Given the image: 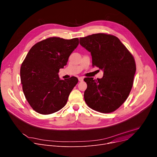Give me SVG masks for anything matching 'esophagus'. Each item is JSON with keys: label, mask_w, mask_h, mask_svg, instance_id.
<instances>
[{"label": "esophagus", "mask_w": 157, "mask_h": 157, "mask_svg": "<svg viewBox=\"0 0 157 157\" xmlns=\"http://www.w3.org/2000/svg\"><path fill=\"white\" fill-rule=\"evenodd\" d=\"M78 81H79V82H82V81L83 80V77H78Z\"/></svg>", "instance_id": "esophagus-1"}]
</instances>
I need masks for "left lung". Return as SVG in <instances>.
Here are the masks:
<instances>
[{"label": "left lung", "instance_id": "left-lung-1", "mask_svg": "<svg viewBox=\"0 0 157 157\" xmlns=\"http://www.w3.org/2000/svg\"><path fill=\"white\" fill-rule=\"evenodd\" d=\"M92 56V66L104 71L102 78H85L84 99L91 109L102 113L114 111L128 98L136 71L135 59L116 36L98 33L80 38Z\"/></svg>", "mask_w": 157, "mask_h": 157}]
</instances>
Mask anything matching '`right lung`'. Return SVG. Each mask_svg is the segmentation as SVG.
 Returning <instances> with one entry per match:
<instances>
[{
	"label": "right lung",
	"mask_w": 157,
	"mask_h": 157,
	"mask_svg": "<svg viewBox=\"0 0 157 157\" xmlns=\"http://www.w3.org/2000/svg\"><path fill=\"white\" fill-rule=\"evenodd\" d=\"M78 43V38L52 37L35 44L29 51L21 65L20 75L24 94L36 112L52 114L67 104L78 78L60 80L58 72L67 65Z\"/></svg>",
	"instance_id": "right-lung-1"
}]
</instances>
